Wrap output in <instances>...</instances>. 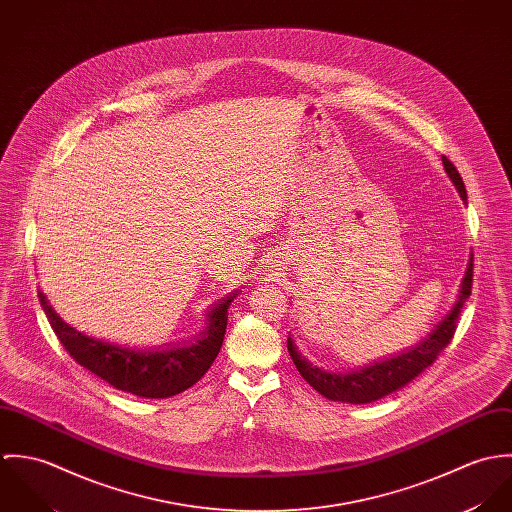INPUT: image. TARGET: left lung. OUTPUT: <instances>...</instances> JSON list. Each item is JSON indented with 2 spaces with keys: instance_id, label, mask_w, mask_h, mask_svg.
<instances>
[{
  "instance_id": "left-lung-1",
  "label": "left lung",
  "mask_w": 512,
  "mask_h": 512,
  "mask_svg": "<svg viewBox=\"0 0 512 512\" xmlns=\"http://www.w3.org/2000/svg\"><path fill=\"white\" fill-rule=\"evenodd\" d=\"M443 169L447 177L451 179L453 187L457 189L463 203H467V191L463 185L461 175L457 173L455 165L441 155ZM471 282H473V252L469 256V264L465 270V276L461 280V288L457 293V299L451 307V311L439 321L432 329V333L420 341L416 347H410L398 355H392L382 361H374L370 365L353 368L349 372H333L323 370L319 366H313L301 353L297 351L292 337H288V351L295 363L299 374L309 382L321 396L333 400V402H347V404H368L374 400H380L388 396L390 392H396L398 388L412 382L420 372H424L428 366L438 359L439 353L447 347L455 333L457 317L463 309L465 299L471 295Z\"/></svg>"
}]
</instances>
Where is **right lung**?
Here are the masks:
<instances>
[{
  "mask_svg": "<svg viewBox=\"0 0 512 512\" xmlns=\"http://www.w3.org/2000/svg\"><path fill=\"white\" fill-rule=\"evenodd\" d=\"M238 292L226 295L207 311V325L193 343L144 351L88 337L59 317L45 293L39 292V301L55 335L78 365L116 390L140 398H169L191 388L215 363L224 341L228 307Z\"/></svg>",
  "mask_w": 512,
  "mask_h": 512,
  "instance_id": "right-lung-1",
  "label": "right lung"
}]
</instances>
